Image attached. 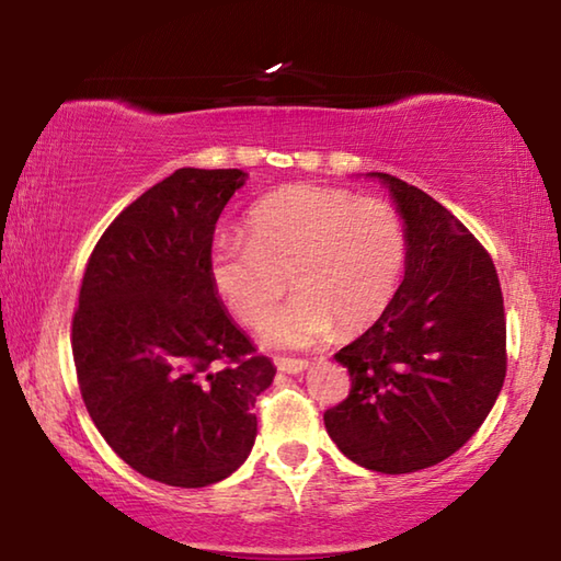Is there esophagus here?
Listing matches in <instances>:
<instances>
[{"label":"esophagus","mask_w":561,"mask_h":561,"mask_svg":"<svg viewBox=\"0 0 561 561\" xmlns=\"http://www.w3.org/2000/svg\"><path fill=\"white\" fill-rule=\"evenodd\" d=\"M274 366H277L279 371H284V374H301L304 368L309 366V360H304V358H277V360H274Z\"/></svg>","instance_id":"obj_1"}]
</instances>
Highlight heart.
Returning <instances> with one entry per match:
<instances>
[{
  "label": "heart",
  "instance_id": "b5f03b06",
  "mask_svg": "<svg viewBox=\"0 0 561 561\" xmlns=\"http://www.w3.org/2000/svg\"><path fill=\"white\" fill-rule=\"evenodd\" d=\"M247 242L217 244L210 274L230 314L254 327L287 294V307L264 324L279 346H311L358 334L383 314L405 264V227L391 203L341 187L291 185L252 207Z\"/></svg>",
  "mask_w": 561,
  "mask_h": 561
}]
</instances>
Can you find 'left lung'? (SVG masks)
I'll use <instances>...</instances> for the list:
<instances>
[{
    "instance_id": "1",
    "label": "left lung",
    "mask_w": 561,
    "mask_h": 561,
    "mask_svg": "<svg viewBox=\"0 0 561 561\" xmlns=\"http://www.w3.org/2000/svg\"><path fill=\"white\" fill-rule=\"evenodd\" d=\"M374 175L405 220V277L376 324L334 356L351 391L324 425L360 468L403 474L462 448L495 405L505 304L492 257L458 217L401 178Z\"/></svg>"
}]
</instances>
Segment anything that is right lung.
<instances>
[{
  "label": "right lung",
  "mask_w": 561,
  "mask_h": 561,
  "mask_svg": "<svg viewBox=\"0 0 561 561\" xmlns=\"http://www.w3.org/2000/svg\"><path fill=\"white\" fill-rule=\"evenodd\" d=\"M237 168H180L146 190L93 247L71 321L91 421L121 460L173 488H205L244 462L267 356L237 329L210 274L217 217Z\"/></svg>",
  "instance_id": "obj_1"
}]
</instances>
